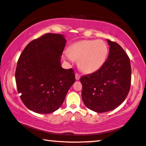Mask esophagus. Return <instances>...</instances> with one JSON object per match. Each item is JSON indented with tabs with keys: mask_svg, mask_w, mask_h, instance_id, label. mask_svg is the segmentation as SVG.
Wrapping results in <instances>:
<instances>
[{
	"mask_svg": "<svg viewBox=\"0 0 146 146\" xmlns=\"http://www.w3.org/2000/svg\"><path fill=\"white\" fill-rule=\"evenodd\" d=\"M80 75L79 74V73H75V79H76V80H79V79H80Z\"/></svg>",
	"mask_w": 146,
	"mask_h": 146,
	"instance_id": "34e87169",
	"label": "esophagus"
}]
</instances>
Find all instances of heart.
Segmentation results:
<instances>
[{
  "instance_id": "b5f03b06",
  "label": "heart",
  "mask_w": 146,
  "mask_h": 146,
  "mask_svg": "<svg viewBox=\"0 0 146 146\" xmlns=\"http://www.w3.org/2000/svg\"><path fill=\"white\" fill-rule=\"evenodd\" d=\"M108 46L102 40H83L75 42L63 53L65 59H78L81 69L86 73L98 71L106 61Z\"/></svg>"
}]
</instances>
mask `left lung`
<instances>
[{
  "label": "left lung",
  "instance_id": "1",
  "mask_svg": "<svg viewBox=\"0 0 146 146\" xmlns=\"http://www.w3.org/2000/svg\"><path fill=\"white\" fill-rule=\"evenodd\" d=\"M110 53L100 69L83 75L82 100L89 110L98 113L113 110L129 93L131 79L130 60L117 42L108 39Z\"/></svg>",
  "mask_w": 146,
  "mask_h": 146
}]
</instances>
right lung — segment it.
Instances as JSON below:
<instances>
[{
	"label": "right lung",
	"mask_w": 146,
	"mask_h": 146,
	"mask_svg": "<svg viewBox=\"0 0 146 146\" xmlns=\"http://www.w3.org/2000/svg\"><path fill=\"white\" fill-rule=\"evenodd\" d=\"M66 40L62 35L46 33L26 46L17 62L15 79L20 98L38 113L57 110L75 83L73 69L61 66Z\"/></svg>",
	"instance_id": "obj_1"
}]
</instances>
